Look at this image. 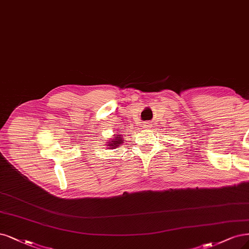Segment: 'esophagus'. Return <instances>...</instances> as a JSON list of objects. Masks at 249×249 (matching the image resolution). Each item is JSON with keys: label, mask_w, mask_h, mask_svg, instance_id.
Segmentation results:
<instances>
[{"label": "esophagus", "mask_w": 249, "mask_h": 249, "mask_svg": "<svg viewBox=\"0 0 249 249\" xmlns=\"http://www.w3.org/2000/svg\"><path fill=\"white\" fill-rule=\"evenodd\" d=\"M144 125H146V126H147V127H149V126H148V125H149V124H144Z\"/></svg>", "instance_id": "1"}]
</instances>
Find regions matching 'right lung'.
<instances>
[{
    "label": "right lung",
    "mask_w": 249,
    "mask_h": 249,
    "mask_svg": "<svg viewBox=\"0 0 249 249\" xmlns=\"http://www.w3.org/2000/svg\"><path fill=\"white\" fill-rule=\"evenodd\" d=\"M124 138H123V135L121 134H117V135H114L112 138H111L107 143L105 146H107L108 148H117L118 146H121V145H123L124 143Z\"/></svg>",
    "instance_id": "1"
}]
</instances>
